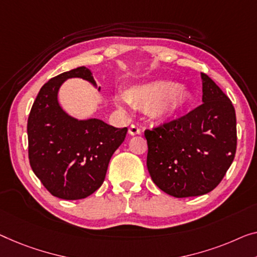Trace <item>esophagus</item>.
I'll list each match as a JSON object with an SVG mask.
<instances>
[{
	"label": "esophagus",
	"mask_w": 257,
	"mask_h": 257,
	"mask_svg": "<svg viewBox=\"0 0 257 257\" xmlns=\"http://www.w3.org/2000/svg\"><path fill=\"white\" fill-rule=\"evenodd\" d=\"M129 134L130 135H140L141 134V128L139 127V125H136V124H132L129 127Z\"/></svg>",
	"instance_id": "esophagus-1"
}]
</instances>
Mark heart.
<instances>
[{"mask_svg":"<svg viewBox=\"0 0 257 257\" xmlns=\"http://www.w3.org/2000/svg\"><path fill=\"white\" fill-rule=\"evenodd\" d=\"M125 100L136 108L151 110L157 117L170 118L189 105L190 92L171 80H155L128 90Z\"/></svg>","mask_w":257,"mask_h":257,"instance_id":"obj_1","label":"heart"}]
</instances>
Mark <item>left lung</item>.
Here are the masks:
<instances>
[{
  "label": "left lung",
  "mask_w": 257,
  "mask_h": 257,
  "mask_svg": "<svg viewBox=\"0 0 257 257\" xmlns=\"http://www.w3.org/2000/svg\"><path fill=\"white\" fill-rule=\"evenodd\" d=\"M201 77L203 104L144 133L152 181L178 198L213 190L235 156L234 107L208 75L202 72Z\"/></svg>",
  "instance_id": "8db88e82"
}]
</instances>
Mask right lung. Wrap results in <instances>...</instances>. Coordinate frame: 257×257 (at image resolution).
<instances>
[{"label": "right lung", "mask_w": 257, "mask_h": 257, "mask_svg": "<svg viewBox=\"0 0 257 257\" xmlns=\"http://www.w3.org/2000/svg\"><path fill=\"white\" fill-rule=\"evenodd\" d=\"M74 77L95 85L86 67L55 76L40 89L28 120L31 168L45 188L62 200H82L102 185L110 157L128 132L98 118L68 115L57 101V92L64 80Z\"/></svg>", "instance_id": "add662e5"}]
</instances>
